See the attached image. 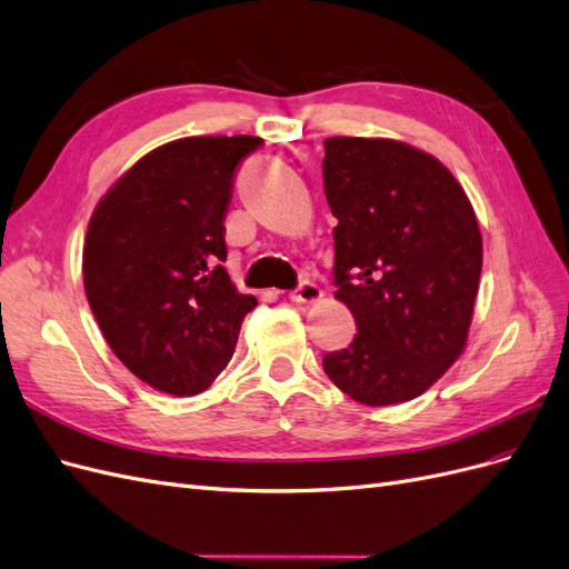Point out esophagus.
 <instances>
[{
	"label": "esophagus",
	"mask_w": 569,
	"mask_h": 569,
	"mask_svg": "<svg viewBox=\"0 0 569 569\" xmlns=\"http://www.w3.org/2000/svg\"><path fill=\"white\" fill-rule=\"evenodd\" d=\"M320 297H322V289L313 280H301L299 287L289 295V299L295 303H313Z\"/></svg>",
	"instance_id": "1"
}]
</instances>
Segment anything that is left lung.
Instances as JSON below:
<instances>
[{
    "label": "left lung",
    "instance_id": "obj_1",
    "mask_svg": "<svg viewBox=\"0 0 569 569\" xmlns=\"http://www.w3.org/2000/svg\"><path fill=\"white\" fill-rule=\"evenodd\" d=\"M322 182L339 220L335 297L358 325L322 368L358 403L416 399L468 339L481 272L472 206L449 168L393 140L330 137Z\"/></svg>",
    "mask_w": 569,
    "mask_h": 569
}]
</instances>
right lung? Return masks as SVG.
I'll list each match as a JSON object with an SVG mask.
<instances>
[{"mask_svg":"<svg viewBox=\"0 0 569 569\" xmlns=\"http://www.w3.org/2000/svg\"><path fill=\"white\" fill-rule=\"evenodd\" d=\"M261 137H184L149 151L99 201L82 280L104 339L153 389L194 396L230 363L258 301L222 268L234 170Z\"/></svg>","mask_w":569,"mask_h":569,"instance_id":"right-lung-1","label":"right lung"}]
</instances>
